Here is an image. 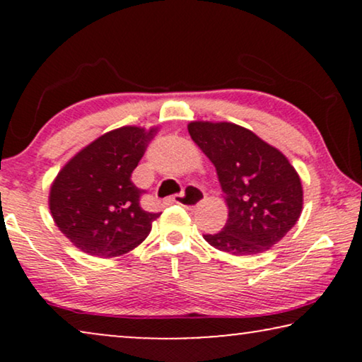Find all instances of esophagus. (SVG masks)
Listing matches in <instances>:
<instances>
[{
  "label": "esophagus",
  "mask_w": 362,
  "mask_h": 362,
  "mask_svg": "<svg viewBox=\"0 0 362 362\" xmlns=\"http://www.w3.org/2000/svg\"><path fill=\"white\" fill-rule=\"evenodd\" d=\"M204 199H206L204 191H201L199 187L196 186H187L181 194L173 196V202H176V204H180L182 207H196L199 206Z\"/></svg>",
  "instance_id": "obj_1"
}]
</instances>
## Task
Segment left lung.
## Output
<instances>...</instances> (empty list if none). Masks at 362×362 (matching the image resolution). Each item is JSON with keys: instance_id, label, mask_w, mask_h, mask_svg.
I'll use <instances>...</instances> for the list:
<instances>
[{"instance_id": "left-lung-1", "label": "left lung", "mask_w": 362, "mask_h": 362, "mask_svg": "<svg viewBox=\"0 0 362 362\" xmlns=\"http://www.w3.org/2000/svg\"><path fill=\"white\" fill-rule=\"evenodd\" d=\"M192 141L214 165L227 222L204 239L232 255H255L284 239L303 211L298 173L284 153L230 122H189Z\"/></svg>"}]
</instances>
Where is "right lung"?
Instances as JSON below:
<instances>
[{"label": "right lung", "mask_w": 362, "mask_h": 362, "mask_svg": "<svg viewBox=\"0 0 362 362\" xmlns=\"http://www.w3.org/2000/svg\"><path fill=\"white\" fill-rule=\"evenodd\" d=\"M158 127H120L76 153L54 177L49 209L83 254L118 257L141 244L160 214L141 209L132 173Z\"/></svg>", "instance_id": "obj_1"}]
</instances>
